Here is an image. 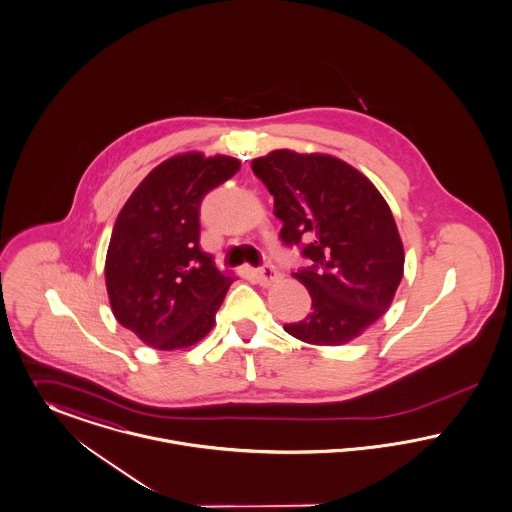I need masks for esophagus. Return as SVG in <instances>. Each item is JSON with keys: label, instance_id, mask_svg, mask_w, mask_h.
Wrapping results in <instances>:
<instances>
[{"label": "esophagus", "instance_id": "obj_1", "mask_svg": "<svg viewBox=\"0 0 512 512\" xmlns=\"http://www.w3.org/2000/svg\"><path fill=\"white\" fill-rule=\"evenodd\" d=\"M257 276H259L261 286H271L272 282L278 280V271H276L274 265H263V267L257 271Z\"/></svg>", "mask_w": 512, "mask_h": 512}]
</instances>
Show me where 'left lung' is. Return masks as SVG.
Listing matches in <instances>:
<instances>
[{
	"label": "left lung",
	"mask_w": 512,
	"mask_h": 512,
	"mask_svg": "<svg viewBox=\"0 0 512 512\" xmlns=\"http://www.w3.org/2000/svg\"><path fill=\"white\" fill-rule=\"evenodd\" d=\"M274 197L280 240L309 267L294 272L311 313L284 331L317 346H340L389 309L404 272V247L377 187L331 154L280 149L251 162Z\"/></svg>",
	"instance_id": "left-lung-1"
}]
</instances>
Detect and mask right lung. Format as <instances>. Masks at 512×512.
<instances>
[{"label":"right lung","mask_w":512,"mask_h":512,"mask_svg":"<svg viewBox=\"0 0 512 512\" xmlns=\"http://www.w3.org/2000/svg\"><path fill=\"white\" fill-rule=\"evenodd\" d=\"M240 160L187 152L164 160L123 205L106 253V288L121 327L156 350L193 346L211 332L234 282L199 245L203 197Z\"/></svg>","instance_id":"right-lung-1"}]
</instances>
